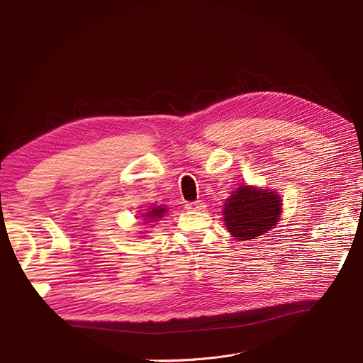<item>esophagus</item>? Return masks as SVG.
<instances>
[{
    "label": "esophagus",
    "instance_id": "1",
    "mask_svg": "<svg viewBox=\"0 0 363 363\" xmlns=\"http://www.w3.org/2000/svg\"><path fill=\"white\" fill-rule=\"evenodd\" d=\"M206 204L203 201H193V203H188L186 208L188 211H204Z\"/></svg>",
    "mask_w": 363,
    "mask_h": 363
}]
</instances>
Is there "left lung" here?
<instances>
[{"label": "left lung", "mask_w": 363, "mask_h": 363, "mask_svg": "<svg viewBox=\"0 0 363 363\" xmlns=\"http://www.w3.org/2000/svg\"><path fill=\"white\" fill-rule=\"evenodd\" d=\"M282 200L277 191L256 185H241L225 200L223 222L238 241H249L271 231L279 222Z\"/></svg>", "instance_id": "obj_1"}]
</instances>
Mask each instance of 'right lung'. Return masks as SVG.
<instances>
[{"label":"right lung","mask_w":363,"mask_h":363,"mask_svg":"<svg viewBox=\"0 0 363 363\" xmlns=\"http://www.w3.org/2000/svg\"><path fill=\"white\" fill-rule=\"evenodd\" d=\"M167 212V207L160 204V206H151L145 213L141 215V218L144 219V223H155L159 222Z\"/></svg>","instance_id":"1"}]
</instances>
